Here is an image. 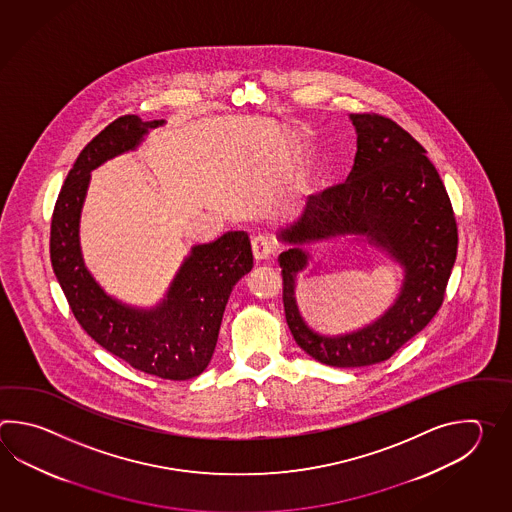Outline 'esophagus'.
<instances>
[{
	"label": "esophagus",
	"mask_w": 512,
	"mask_h": 512,
	"mask_svg": "<svg viewBox=\"0 0 512 512\" xmlns=\"http://www.w3.org/2000/svg\"><path fill=\"white\" fill-rule=\"evenodd\" d=\"M271 254V243L265 240V238H256V240H252V256H254V261H256V263H265V261L271 258Z\"/></svg>",
	"instance_id": "obj_1"
}]
</instances>
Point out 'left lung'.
Returning <instances> with one entry per match:
<instances>
[{
  "label": "left lung",
  "instance_id": "8db88e82",
  "mask_svg": "<svg viewBox=\"0 0 512 512\" xmlns=\"http://www.w3.org/2000/svg\"><path fill=\"white\" fill-rule=\"evenodd\" d=\"M355 164L344 185L309 197L302 218L280 232L283 309L294 340L309 357L335 368L388 360L423 331L443 304L457 254V227L445 185L426 150L392 119L351 113ZM362 237L405 272L393 307L359 332L329 338L306 326L295 304V280L318 240Z\"/></svg>",
  "mask_w": 512,
  "mask_h": 512
}]
</instances>
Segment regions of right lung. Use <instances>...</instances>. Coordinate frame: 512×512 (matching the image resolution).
<instances>
[{
  "mask_svg": "<svg viewBox=\"0 0 512 512\" xmlns=\"http://www.w3.org/2000/svg\"><path fill=\"white\" fill-rule=\"evenodd\" d=\"M164 120L124 115L98 133L78 155L56 199L51 221V263L78 324L102 348L135 370L186 381L207 368L232 287L251 272V240L230 230L212 243L194 245L163 302L131 307L109 296L87 271L80 249V214L91 172L120 153L135 150Z\"/></svg>",
  "mask_w": 512,
  "mask_h": 512,
  "instance_id": "add662e5",
  "label": "right lung"
}]
</instances>
